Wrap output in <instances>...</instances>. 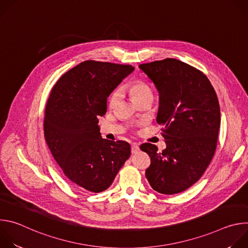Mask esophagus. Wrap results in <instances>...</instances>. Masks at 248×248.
<instances>
[{
  "label": "esophagus",
  "instance_id": "esophagus-1",
  "mask_svg": "<svg viewBox=\"0 0 248 248\" xmlns=\"http://www.w3.org/2000/svg\"><path fill=\"white\" fill-rule=\"evenodd\" d=\"M138 151H139V146L136 143H132L131 144V153L136 154Z\"/></svg>",
  "mask_w": 248,
  "mask_h": 248
}]
</instances>
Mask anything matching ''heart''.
Returning a JSON list of instances; mask_svg holds the SVG:
<instances>
[{
  "label": "heart",
  "mask_w": 248,
  "mask_h": 248,
  "mask_svg": "<svg viewBox=\"0 0 248 248\" xmlns=\"http://www.w3.org/2000/svg\"><path fill=\"white\" fill-rule=\"evenodd\" d=\"M129 90H130V93H131L134 101H137V100L143 98L145 96H148V95H152V91H151L150 87L143 81H136V82L132 83L130 85ZM120 95H121L120 90H116L115 92H113V94L110 97V101H109L110 106H114L117 103V101L120 98Z\"/></svg>",
  "instance_id": "1"
}]
</instances>
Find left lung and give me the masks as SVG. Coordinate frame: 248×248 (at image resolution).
Returning a JSON list of instances; mask_svg holds the SVG:
<instances>
[{"mask_svg": "<svg viewBox=\"0 0 248 248\" xmlns=\"http://www.w3.org/2000/svg\"><path fill=\"white\" fill-rule=\"evenodd\" d=\"M159 93L157 123L164 125L167 147L144 143L151 157L145 171L152 188L163 194L180 193L194 185L213 158L221 113L217 94L200 70L175 59L139 65Z\"/></svg>", "mask_w": 248, "mask_h": 248, "instance_id": "8db88e82", "label": "left lung"}]
</instances>
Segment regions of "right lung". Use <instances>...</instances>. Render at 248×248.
<instances>
[{"label":"right lung","mask_w":248,"mask_h":248,"mask_svg":"<svg viewBox=\"0 0 248 248\" xmlns=\"http://www.w3.org/2000/svg\"><path fill=\"white\" fill-rule=\"evenodd\" d=\"M133 70L128 64L85 61L52 89L44 119L46 142L66 178L82 190L98 193L110 187L130 156L125 141L102 138L98 117L106 114L108 97Z\"/></svg>","instance_id":"right-lung-1"}]
</instances>
